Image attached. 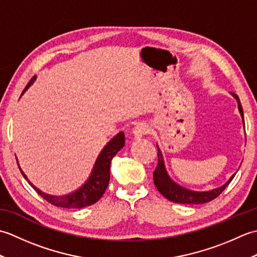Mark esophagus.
<instances>
[{
	"instance_id": "34e87169",
	"label": "esophagus",
	"mask_w": 257,
	"mask_h": 257,
	"mask_svg": "<svg viewBox=\"0 0 257 257\" xmlns=\"http://www.w3.org/2000/svg\"><path fill=\"white\" fill-rule=\"evenodd\" d=\"M133 133H134L135 138H141L143 136H145V135L149 133L148 124L145 123V122H138L137 124L135 125Z\"/></svg>"
}]
</instances>
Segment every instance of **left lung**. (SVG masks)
<instances>
[{
	"label": "left lung",
	"mask_w": 257,
	"mask_h": 257,
	"mask_svg": "<svg viewBox=\"0 0 257 257\" xmlns=\"http://www.w3.org/2000/svg\"><path fill=\"white\" fill-rule=\"evenodd\" d=\"M232 96L235 98L237 101V107H238V111L241 113V117L243 119L244 122V114H243V108L241 105V101H239L237 95L232 92ZM158 147V146H157ZM234 176L228 179V181L223 184L222 187L213 189L210 191H204V192H199V191H192L189 189H185L181 185H179L171 180V178L169 177V174L166 170L165 167V161H163V157L161 151L158 147V165L156 170L154 171V182L156 188L158 191L167 198L169 201L174 202V203H181V204H202V203H206V202H210L212 200H214L217 198L223 191L225 190L230 182L233 180Z\"/></svg>",
	"instance_id": "1"
}]
</instances>
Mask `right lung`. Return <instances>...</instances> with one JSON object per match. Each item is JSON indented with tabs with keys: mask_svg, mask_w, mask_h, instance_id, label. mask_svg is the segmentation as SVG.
<instances>
[{
	"mask_svg": "<svg viewBox=\"0 0 257 257\" xmlns=\"http://www.w3.org/2000/svg\"><path fill=\"white\" fill-rule=\"evenodd\" d=\"M34 80L35 77H33L24 88L22 95L24 94ZM123 146L124 134L121 132L114 136V137L103 147V149L100 151L99 156L97 157V160L95 162L94 168H92V171L89 178L87 179V181L84 183L83 187H80L78 190L74 191L72 193L62 196L47 194L45 192H43L40 189H37L35 185L27 179L26 174L22 171V169L19 166V161H18V166L20 168L21 173L23 174L25 180L29 181V183L34 188V190L42 196V198H44L47 202H50L51 204L55 206L66 207V209H80V207H85L96 203V202L101 198L102 194L105 193L109 183V179H110V162L112 160V158L116 156L117 152L121 149Z\"/></svg>",
	"mask_w": 257,
	"mask_h": 257,
	"instance_id": "right-lung-1",
	"label": "right lung"
}]
</instances>
